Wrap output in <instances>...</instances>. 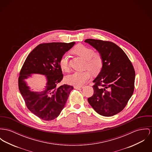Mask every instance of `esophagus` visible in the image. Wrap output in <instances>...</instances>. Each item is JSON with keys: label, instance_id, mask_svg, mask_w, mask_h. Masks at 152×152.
Wrapping results in <instances>:
<instances>
[{"label": "esophagus", "instance_id": "1", "mask_svg": "<svg viewBox=\"0 0 152 152\" xmlns=\"http://www.w3.org/2000/svg\"><path fill=\"white\" fill-rule=\"evenodd\" d=\"M75 88H76V89H77V90H80V89H82L83 88V86H75Z\"/></svg>", "mask_w": 152, "mask_h": 152}]
</instances>
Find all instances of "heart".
Returning a JSON list of instances; mask_svg holds the SVG:
<instances>
[{
  "instance_id": "obj_1",
  "label": "heart",
  "mask_w": 152,
  "mask_h": 152,
  "mask_svg": "<svg viewBox=\"0 0 152 152\" xmlns=\"http://www.w3.org/2000/svg\"><path fill=\"white\" fill-rule=\"evenodd\" d=\"M72 52L86 60L85 68L88 69L93 74L98 73L103 66L102 57L99 52H94L93 49L83 45H77L72 50ZM59 66L65 72L69 70V57L64 54L59 60ZM91 78L90 72H75L66 77V81L75 86H82Z\"/></svg>"
}]
</instances>
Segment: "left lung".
<instances>
[{"label":"left lung","instance_id":"obj_1","mask_svg":"<svg viewBox=\"0 0 152 152\" xmlns=\"http://www.w3.org/2000/svg\"><path fill=\"white\" fill-rule=\"evenodd\" d=\"M101 53L103 66L93 80L94 94L88 102L100 115L109 117L122 111L134 91L135 72L124 51L115 43L87 39Z\"/></svg>","mask_w":152,"mask_h":152}]
</instances>
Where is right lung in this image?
Returning <instances> with one entry per match:
<instances>
[{
  "label": "right lung",
  "mask_w": 152,
  "mask_h": 152,
  "mask_svg": "<svg viewBox=\"0 0 152 152\" xmlns=\"http://www.w3.org/2000/svg\"><path fill=\"white\" fill-rule=\"evenodd\" d=\"M75 44V42L40 44L29 53L23 63L18 78L19 90L27 108L40 119L50 121L58 117L73 88L68 84L57 85L63 79L59 60ZM32 73L47 76V87L42 94L31 92L24 81Z\"/></svg>",
  "instance_id": "obj_1"
}]
</instances>
